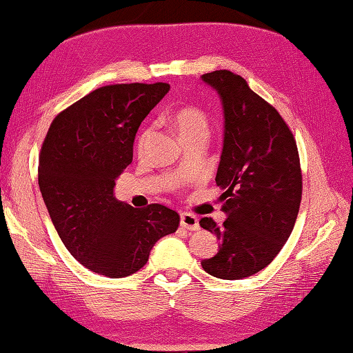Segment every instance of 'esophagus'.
I'll list each match as a JSON object with an SVG mask.
<instances>
[{
    "label": "esophagus",
    "mask_w": 353,
    "mask_h": 353,
    "mask_svg": "<svg viewBox=\"0 0 353 353\" xmlns=\"http://www.w3.org/2000/svg\"><path fill=\"white\" fill-rule=\"evenodd\" d=\"M181 228L188 229V230H198L199 229V223H198V218L192 214H188V212H184L181 214Z\"/></svg>",
    "instance_id": "obj_1"
}]
</instances>
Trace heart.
Returning <instances> with one entry per match:
<instances>
[{"label":"heart","instance_id":"b5f03b06","mask_svg":"<svg viewBox=\"0 0 353 353\" xmlns=\"http://www.w3.org/2000/svg\"><path fill=\"white\" fill-rule=\"evenodd\" d=\"M170 124L175 129L176 134L183 141H188L190 138L195 137H208L209 134V119L204 110L195 105H188V108L178 109L174 115L170 117ZM152 128L143 129L141 134L138 137L137 148L139 152H143L148 145L149 139L152 137Z\"/></svg>","mask_w":353,"mask_h":353}]
</instances>
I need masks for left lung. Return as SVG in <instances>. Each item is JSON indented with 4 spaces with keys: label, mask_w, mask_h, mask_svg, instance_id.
I'll return each mask as SVG.
<instances>
[{
    "label": "left lung",
    "mask_w": 353,
    "mask_h": 353,
    "mask_svg": "<svg viewBox=\"0 0 353 353\" xmlns=\"http://www.w3.org/2000/svg\"><path fill=\"white\" fill-rule=\"evenodd\" d=\"M223 103L224 141L215 181L224 189L218 228L199 225L219 239L218 254L203 269L223 280H241L272 263L294 229L303 194L296 141L278 110L230 70L201 77Z\"/></svg>",
    "instance_id": "obj_1"
}]
</instances>
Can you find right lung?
<instances>
[{
  "label": "right lung",
  "instance_id": "add662e5",
  "mask_svg": "<svg viewBox=\"0 0 353 353\" xmlns=\"http://www.w3.org/2000/svg\"><path fill=\"white\" fill-rule=\"evenodd\" d=\"M168 83L104 85L50 124L38 184L59 238L84 268L109 278L135 274L179 215L163 204L135 209L118 201L115 179L134 158L139 124L168 94Z\"/></svg>",
  "mask_w": 353,
  "mask_h": 353
}]
</instances>
